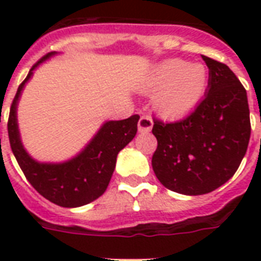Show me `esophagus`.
Wrapping results in <instances>:
<instances>
[{
  "mask_svg": "<svg viewBox=\"0 0 261 261\" xmlns=\"http://www.w3.org/2000/svg\"><path fill=\"white\" fill-rule=\"evenodd\" d=\"M151 127H153V119L150 115H142L138 122V130L141 133H147L151 130Z\"/></svg>",
  "mask_w": 261,
  "mask_h": 261,
  "instance_id": "34e87169",
  "label": "esophagus"
}]
</instances>
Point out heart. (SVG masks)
I'll list each match as a JSON object with an SVG mask.
<instances>
[{
  "label": "heart",
  "mask_w": 261,
  "mask_h": 261,
  "mask_svg": "<svg viewBox=\"0 0 261 261\" xmlns=\"http://www.w3.org/2000/svg\"><path fill=\"white\" fill-rule=\"evenodd\" d=\"M208 74L200 63L168 59L155 66L145 83L154 90V106L167 116H182L198 106L206 92Z\"/></svg>",
  "instance_id": "obj_1"
}]
</instances>
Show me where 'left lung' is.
<instances>
[{"label": "left lung", "mask_w": 261, "mask_h": 261, "mask_svg": "<svg viewBox=\"0 0 261 261\" xmlns=\"http://www.w3.org/2000/svg\"><path fill=\"white\" fill-rule=\"evenodd\" d=\"M208 89L194 112L177 122L153 119L151 167L160 182L182 195L217 190L239 169L251 138L247 90L222 62L203 55Z\"/></svg>", "instance_id": "1"}]
</instances>
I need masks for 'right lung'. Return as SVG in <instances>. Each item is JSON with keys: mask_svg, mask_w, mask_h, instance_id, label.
<instances>
[{"mask_svg": "<svg viewBox=\"0 0 261 261\" xmlns=\"http://www.w3.org/2000/svg\"><path fill=\"white\" fill-rule=\"evenodd\" d=\"M54 54L44 55L31 67L27 79L20 84L10 106L8 134L14 157L31 186L47 200L62 207H80L93 202L106 192L114 173L116 155L131 142L138 130L139 115L124 120H111L94 135L77 157L62 164H40L28 155L20 141L16 108L25 83L39 63Z\"/></svg>", "mask_w": 261, "mask_h": 261, "instance_id": "obj_1", "label": "right lung"}]
</instances>
